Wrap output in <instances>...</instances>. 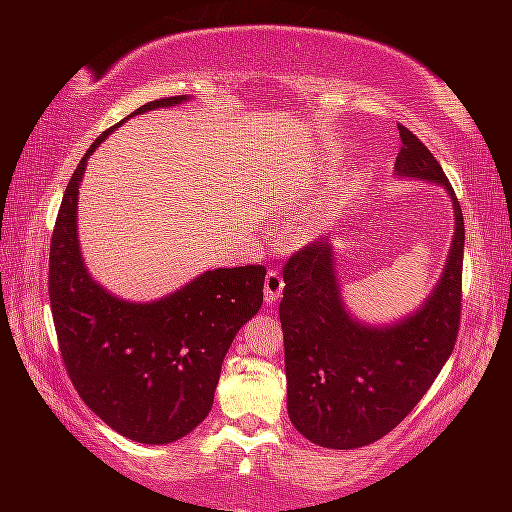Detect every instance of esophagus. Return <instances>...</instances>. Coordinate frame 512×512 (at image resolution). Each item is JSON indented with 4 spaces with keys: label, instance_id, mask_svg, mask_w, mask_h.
Instances as JSON below:
<instances>
[{
    "label": "esophagus",
    "instance_id": "1",
    "mask_svg": "<svg viewBox=\"0 0 512 512\" xmlns=\"http://www.w3.org/2000/svg\"><path fill=\"white\" fill-rule=\"evenodd\" d=\"M263 291H265V303H268V305L277 303V300L282 298V291H284V279H282V275H279L277 270H270L268 275H265V286H263Z\"/></svg>",
    "mask_w": 512,
    "mask_h": 512
}]
</instances>
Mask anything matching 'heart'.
<instances>
[{
    "mask_svg": "<svg viewBox=\"0 0 512 512\" xmlns=\"http://www.w3.org/2000/svg\"><path fill=\"white\" fill-rule=\"evenodd\" d=\"M321 226H324V214H314L310 223H307V228H310V230H319Z\"/></svg>",
    "mask_w": 512,
    "mask_h": 512,
    "instance_id": "obj_1",
    "label": "heart"
}]
</instances>
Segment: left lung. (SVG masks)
I'll use <instances>...</instances> for the list:
<instances>
[{"label":"left lung","mask_w":512,"mask_h":512,"mask_svg":"<svg viewBox=\"0 0 512 512\" xmlns=\"http://www.w3.org/2000/svg\"><path fill=\"white\" fill-rule=\"evenodd\" d=\"M396 179L443 186L454 207L445 268L419 310L391 324H366L347 310L333 240L321 237L284 265L286 410L314 445L356 450L396 429L436 380L457 342L464 216L433 153L398 125Z\"/></svg>","instance_id":"1"}]
</instances>
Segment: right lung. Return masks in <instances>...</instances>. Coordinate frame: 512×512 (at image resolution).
Listing matches in <instances>:
<instances>
[{
    "label": "right lung",
    "mask_w": 512,
    "mask_h": 512,
    "mask_svg": "<svg viewBox=\"0 0 512 512\" xmlns=\"http://www.w3.org/2000/svg\"><path fill=\"white\" fill-rule=\"evenodd\" d=\"M188 100H153L130 116ZM125 121L90 144L69 179L51 240L48 296L62 361L83 403L121 436L167 445L212 410L226 352L263 305L265 268L207 270L151 303L118 298L93 279L79 247V186L88 158Z\"/></svg>",
    "instance_id": "add662e5"
}]
</instances>
